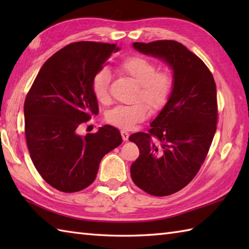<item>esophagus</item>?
I'll use <instances>...</instances> for the list:
<instances>
[{
    "label": "esophagus",
    "instance_id": "34e87169",
    "mask_svg": "<svg viewBox=\"0 0 249 249\" xmlns=\"http://www.w3.org/2000/svg\"><path fill=\"white\" fill-rule=\"evenodd\" d=\"M121 135H122V138H123V140H124V141H127V140H128V138H129V134L127 133V131L122 130V131H121Z\"/></svg>",
    "mask_w": 249,
    "mask_h": 249
}]
</instances>
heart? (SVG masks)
<instances>
[{
	"mask_svg": "<svg viewBox=\"0 0 249 249\" xmlns=\"http://www.w3.org/2000/svg\"><path fill=\"white\" fill-rule=\"evenodd\" d=\"M121 71L139 84L137 98L142 99L154 111L166 107L173 93V78L167 71H157L154 62L141 55L127 57L121 63ZM110 71L103 68L93 78L92 89L99 102L109 99ZM149 107L143 103L134 105H120L106 113L107 123L121 129H130L135 124L144 121L149 115Z\"/></svg>",
	"mask_w": 249,
	"mask_h": 249,
	"instance_id": "obj_1",
	"label": "heart"
}]
</instances>
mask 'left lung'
Masks as SVG:
<instances>
[{"mask_svg":"<svg viewBox=\"0 0 249 249\" xmlns=\"http://www.w3.org/2000/svg\"><path fill=\"white\" fill-rule=\"evenodd\" d=\"M133 47L166 62L173 71L172 96L149 133L129 137L140 152L130 167L134 183L147 194L163 197L186 186L208 155L217 123L216 84L202 60L176 40Z\"/></svg>","mask_w":249,"mask_h":249,"instance_id":"left-lung-1","label":"left lung"}]
</instances>
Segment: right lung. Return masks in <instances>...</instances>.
<instances>
[{
  "label": "right lung",
  "instance_id": "right-lung-1",
  "mask_svg": "<svg viewBox=\"0 0 249 249\" xmlns=\"http://www.w3.org/2000/svg\"><path fill=\"white\" fill-rule=\"evenodd\" d=\"M120 50L111 44L78 41L49 57L40 68L24 102L25 138L37 171L52 187L75 193L89 186L103 157L122 143L118 128L77 129L98 114L93 78Z\"/></svg>",
  "mask_w": 249,
  "mask_h": 249
}]
</instances>
